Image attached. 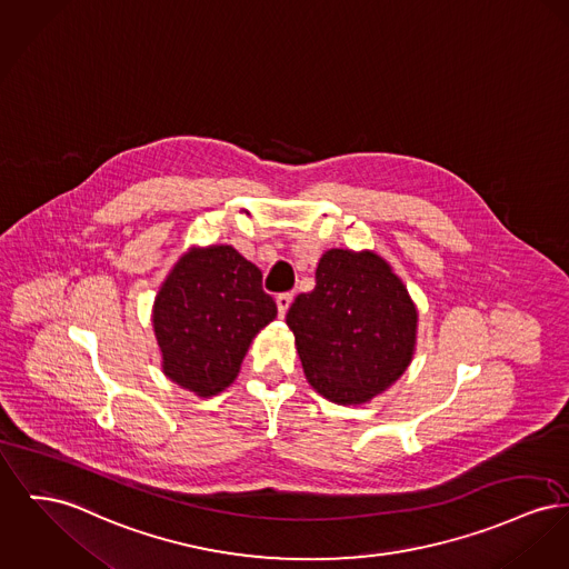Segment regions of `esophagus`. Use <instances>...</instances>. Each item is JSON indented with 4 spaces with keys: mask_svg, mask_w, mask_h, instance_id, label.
Wrapping results in <instances>:
<instances>
[{
    "mask_svg": "<svg viewBox=\"0 0 569 569\" xmlns=\"http://www.w3.org/2000/svg\"><path fill=\"white\" fill-rule=\"evenodd\" d=\"M277 311H279V318H283L286 313H288V309H290V305H292V295L290 292H283V295H279L277 299Z\"/></svg>",
    "mask_w": 569,
    "mask_h": 569,
    "instance_id": "obj_1",
    "label": "esophagus"
}]
</instances>
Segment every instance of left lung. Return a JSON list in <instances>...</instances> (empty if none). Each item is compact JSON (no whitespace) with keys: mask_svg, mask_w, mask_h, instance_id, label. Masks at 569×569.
I'll use <instances>...</instances> for the list:
<instances>
[{"mask_svg":"<svg viewBox=\"0 0 569 569\" xmlns=\"http://www.w3.org/2000/svg\"><path fill=\"white\" fill-rule=\"evenodd\" d=\"M286 322L307 382L327 400L359 406L410 366L419 311L385 258L329 249L316 268V288L295 299Z\"/></svg>","mask_w":569,"mask_h":569,"instance_id":"1","label":"left lung"}]
</instances>
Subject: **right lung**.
Wrapping results in <instances>:
<instances>
[{
  "instance_id": "right-lung-1",
  "label": "right lung",
  "mask_w": 569,
  "mask_h": 569,
  "mask_svg": "<svg viewBox=\"0 0 569 569\" xmlns=\"http://www.w3.org/2000/svg\"><path fill=\"white\" fill-rule=\"evenodd\" d=\"M277 305L262 272L232 244L191 247L171 267L152 305L161 368L182 389L212 398L228 389Z\"/></svg>"
}]
</instances>
